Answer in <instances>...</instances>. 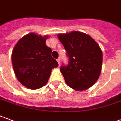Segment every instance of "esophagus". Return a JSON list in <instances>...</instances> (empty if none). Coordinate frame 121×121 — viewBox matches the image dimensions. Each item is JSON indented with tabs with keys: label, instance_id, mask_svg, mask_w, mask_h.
<instances>
[{
	"label": "esophagus",
	"instance_id": "1",
	"mask_svg": "<svg viewBox=\"0 0 121 121\" xmlns=\"http://www.w3.org/2000/svg\"><path fill=\"white\" fill-rule=\"evenodd\" d=\"M56 60H57V62H58V63H59V65H60V59L59 58V59H56Z\"/></svg>",
	"mask_w": 121,
	"mask_h": 121
}]
</instances>
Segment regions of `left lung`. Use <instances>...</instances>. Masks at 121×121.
<instances>
[{
    "mask_svg": "<svg viewBox=\"0 0 121 121\" xmlns=\"http://www.w3.org/2000/svg\"><path fill=\"white\" fill-rule=\"evenodd\" d=\"M69 57V64L60 70L69 87L87 90L96 82L101 71L103 55L100 47L90 35L79 31L59 34Z\"/></svg>",
    "mask_w": 121,
    "mask_h": 121,
    "instance_id": "8db88e82",
    "label": "left lung"
}]
</instances>
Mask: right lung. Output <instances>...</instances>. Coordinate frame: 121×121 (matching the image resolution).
<instances>
[{
    "instance_id": "1",
    "label": "right lung",
    "mask_w": 121,
    "mask_h": 121,
    "mask_svg": "<svg viewBox=\"0 0 121 121\" xmlns=\"http://www.w3.org/2000/svg\"><path fill=\"white\" fill-rule=\"evenodd\" d=\"M48 37L31 33L24 36L15 45L12 62L17 80L25 87L36 90L46 84L51 70L59 66L47 46Z\"/></svg>"
}]
</instances>
